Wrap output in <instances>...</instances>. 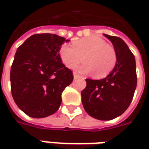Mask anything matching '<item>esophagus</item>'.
Returning <instances> with one entry per match:
<instances>
[{
    "mask_svg": "<svg viewBox=\"0 0 149 149\" xmlns=\"http://www.w3.org/2000/svg\"><path fill=\"white\" fill-rule=\"evenodd\" d=\"M73 77H74V79H77V78L81 77V76L78 74V73H77L76 72H73Z\"/></svg>",
    "mask_w": 149,
    "mask_h": 149,
    "instance_id": "obj_1",
    "label": "esophagus"
}]
</instances>
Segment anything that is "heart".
Segmentation results:
<instances>
[{"mask_svg": "<svg viewBox=\"0 0 149 149\" xmlns=\"http://www.w3.org/2000/svg\"><path fill=\"white\" fill-rule=\"evenodd\" d=\"M60 57L68 68H74L82 61L79 70L81 72H93L97 78L107 77L115 68L117 61L115 49L101 37H83L74 40L72 46L63 45L60 49Z\"/></svg>", "mask_w": 149, "mask_h": 149, "instance_id": "obj_1", "label": "heart"}]
</instances>
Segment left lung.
<instances>
[{"instance_id": "8db88e82", "label": "left lung", "mask_w": 149, "mask_h": 149, "mask_svg": "<svg viewBox=\"0 0 149 149\" xmlns=\"http://www.w3.org/2000/svg\"><path fill=\"white\" fill-rule=\"evenodd\" d=\"M104 36L113 45L116 65L104 79H86L81 101L88 115L100 120H110L123 114L130 105L137 77L135 56L125 41L118 37Z\"/></svg>"}]
</instances>
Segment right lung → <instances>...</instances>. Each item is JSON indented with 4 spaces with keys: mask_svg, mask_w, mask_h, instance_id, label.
<instances>
[{
    "mask_svg": "<svg viewBox=\"0 0 149 149\" xmlns=\"http://www.w3.org/2000/svg\"><path fill=\"white\" fill-rule=\"evenodd\" d=\"M68 40L56 34H34L17 50L10 71L11 93L29 116L43 118L58 110L62 92L73 80L59 55Z\"/></svg>",
    "mask_w": 149,
    "mask_h": 149,
    "instance_id": "1",
    "label": "right lung"
}]
</instances>
